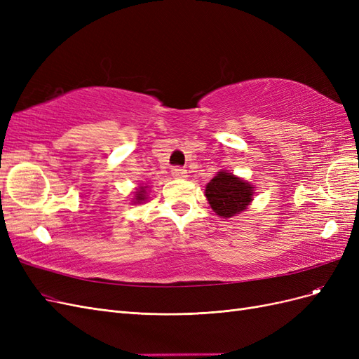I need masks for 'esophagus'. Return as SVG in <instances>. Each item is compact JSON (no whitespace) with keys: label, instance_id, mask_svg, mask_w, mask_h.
<instances>
[{"label":"esophagus","instance_id":"obj_1","mask_svg":"<svg viewBox=\"0 0 359 359\" xmlns=\"http://www.w3.org/2000/svg\"><path fill=\"white\" fill-rule=\"evenodd\" d=\"M172 177L175 178H186L187 177V170L181 168V166H173L172 168Z\"/></svg>","mask_w":359,"mask_h":359}]
</instances>
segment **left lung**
I'll return each mask as SVG.
<instances>
[{"instance_id": "left-lung-1", "label": "left lung", "mask_w": 359, "mask_h": 359, "mask_svg": "<svg viewBox=\"0 0 359 359\" xmlns=\"http://www.w3.org/2000/svg\"><path fill=\"white\" fill-rule=\"evenodd\" d=\"M205 196L211 208L227 219L247 208L253 199V187L232 173L219 172L206 186Z\"/></svg>"}]
</instances>
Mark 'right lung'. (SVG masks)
<instances>
[{
    "label": "right lung",
    "instance_id": "add662e5",
    "mask_svg": "<svg viewBox=\"0 0 359 359\" xmlns=\"http://www.w3.org/2000/svg\"><path fill=\"white\" fill-rule=\"evenodd\" d=\"M135 199H136V203H142V201H145V189L144 187H140L139 191H136Z\"/></svg>",
    "mask_w": 359,
    "mask_h": 359
}]
</instances>
